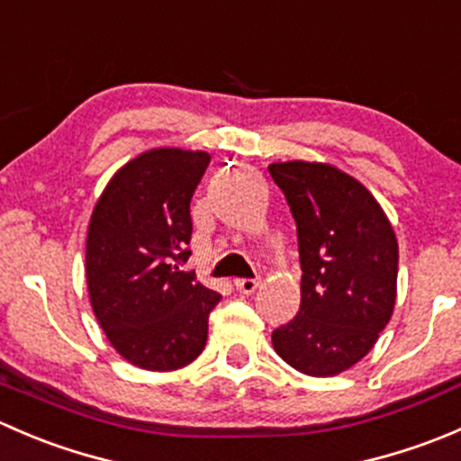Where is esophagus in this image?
Returning <instances> with one entry per match:
<instances>
[{
    "label": "esophagus",
    "instance_id": "esophagus-1",
    "mask_svg": "<svg viewBox=\"0 0 461 461\" xmlns=\"http://www.w3.org/2000/svg\"><path fill=\"white\" fill-rule=\"evenodd\" d=\"M234 287L239 292H243V294H252L258 287V278H236Z\"/></svg>",
    "mask_w": 461,
    "mask_h": 461
}]
</instances>
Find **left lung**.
Listing matches in <instances>:
<instances>
[{
	"mask_svg": "<svg viewBox=\"0 0 461 461\" xmlns=\"http://www.w3.org/2000/svg\"><path fill=\"white\" fill-rule=\"evenodd\" d=\"M269 176L296 222L301 308L272 332L283 361L332 376L364 359L393 317L399 248L373 194L323 162H274Z\"/></svg>",
	"mask_w": 461,
	"mask_h": 461,
	"instance_id": "left-lung-1",
	"label": "left lung"
}]
</instances>
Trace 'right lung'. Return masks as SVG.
<instances>
[{
    "label": "right lung",
    "mask_w": 461,
    "mask_h": 461,
    "mask_svg": "<svg viewBox=\"0 0 461 461\" xmlns=\"http://www.w3.org/2000/svg\"><path fill=\"white\" fill-rule=\"evenodd\" d=\"M212 156L153 149L111 178L86 236L93 312L111 346L144 370L192 364L221 294L183 272L192 257L194 192Z\"/></svg>",
    "instance_id": "right-lung-1"
}]
</instances>
